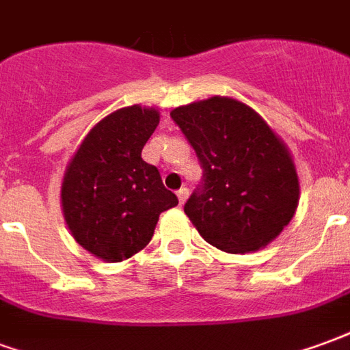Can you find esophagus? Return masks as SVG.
Wrapping results in <instances>:
<instances>
[{
	"instance_id": "34e87169",
	"label": "esophagus",
	"mask_w": 350,
	"mask_h": 350,
	"mask_svg": "<svg viewBox=\"0 0 350 350\" xmlns=\"http://www.w3.org/2000/svg\"><path fill=\"white\" fill-rule=\"evenodd\" d=\"M186 198H188V188H180V190H178V192H177L178 205H185Z\"/></svg>"
}]
</instances>
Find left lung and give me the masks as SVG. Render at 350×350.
<instances>
[{"instance_id":"1","label":"left lung","mask_w":350,"mask_h":350,"mask_svg":"<svg viewBox=\"0 0 350 350\" xmlns=\"http://www.w3.org/2000/svg\"><path fill=\"white\" fill-rule=\"evenodd\" d=\"M203 167V188L185 213L214 248L250 254L265 248L293 220L300 183L287 145L256 109L211 96L172 109Z\"/></svg>"}]
</instances>
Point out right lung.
Instances as JSON below:
<instances>
[{"label":"right lung","instance_id":"right-lung-1","mask_svg":"<svg viewBox=\"0 0 350 350\" xmlns=\"http://www.w3.org/2000/svg\"><path fill=\"white\" fill-rule=\"evenodd\" d=\"M160 122L154 108L116 109L94 124L68 160L61 208L74 241L106 262L147 246L158 216L178 203L142 149Z\"/></svg>","mask_w":350,"mask_h":350}]
</instances>
